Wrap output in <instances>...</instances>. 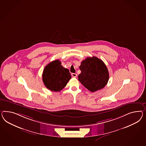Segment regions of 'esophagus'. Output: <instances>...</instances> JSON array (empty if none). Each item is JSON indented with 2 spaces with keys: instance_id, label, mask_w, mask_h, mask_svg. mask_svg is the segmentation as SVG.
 Returning <instances> with one entry per match:
<instances>
[{
  "instance_id": "34e87169",
  "label": "esophagus",
  "mask_w": 146,
  "mask_h": 146,
  "mask_svg": "<svg viewBox=\"0 0 146 146\" xmlns=\"http://www.w3.org/2000/svg\"><path fill=\"white\" fill-rule=\"evenodd\" d=\"M72 76L73 77L76 78V77L77 76V74H76V73H72Z\"/></svg>"
}]
</instances>
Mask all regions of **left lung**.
<instances>
[{
    "label": "left lung",
    "instance_id": "1",
    "mask_svg": "<svg viewBox=\"0 0 146 146\" xmlns=\"http://www.w3.org/2000/svg\"><path fill=\"white\" fill-rule=\"evenodd\" d=\"M81 73L78 75L79 81L91 92L103 89L109 80V73L102 60L93 56L83 60L80 66Z\"/></svg>",
    "mask_w": 146,
    "mask_h": 146
}]
</instances>
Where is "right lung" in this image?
I'll return each instance as SVG.
<instances>
[{"label":"right lung","instance_id":"1","mask_svg":"<svg viewBox=\"0 0 146 146\" xmlns=\"http://www.w3.org/2000/svg\"><path fill=\"white\" fill-rule=\"evenodd\" d=\"M71 79L69 70L63 67L58 59L54 60L44 67L42 81L45 86L52 91H60Z\"/></svg>","mask_w":146,"mask_h":146}]
</instances>
